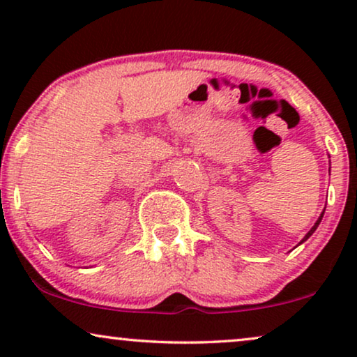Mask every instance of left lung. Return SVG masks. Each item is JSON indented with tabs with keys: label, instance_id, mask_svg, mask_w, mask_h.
I'll return each instance as SVG.
<instances>
[{
	"label": "left lung",
	"instance_id": "1",
	"mask_svg": "<svg viewBox=\"0 0 357 357\" xmlns=\"http://www.w3.org/2000/svg\"><path fill=\"white\" fill-rule=\"evenodd\" d=\"M324 213H325V211H324ZM324 213H321V214H320V218H319V219H317V222L314 224V227H312V229H310V231L305 234V237H304V238H302V242H305V241H307V238H309V237L312 236V234H314V232H315V229H317V227H319V224H320V221H321V218H324ZM302 242H301V243H302Z\"/></svg>",
	"mask_w": 357,
	"mask_h": 357
}]
</instances>
